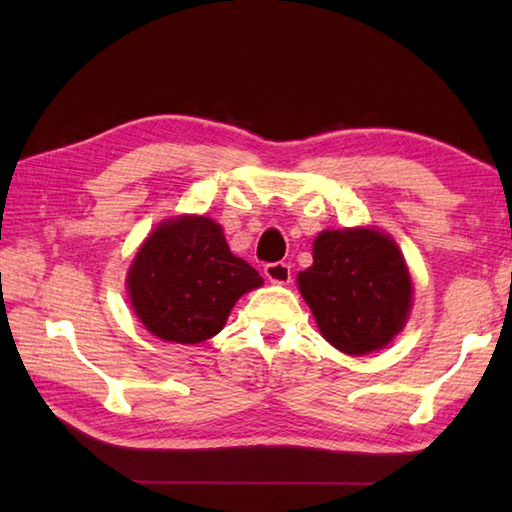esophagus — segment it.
<instances>
[{
	"instance_id": "esophagus-1",
	"label": "esophagus",
	"mask_w": 512,
	"mask_h": 512,
	"mask_svg": "<svg viewBox=\"0 0 512 512\" xmlns=\"http://www.w3.org/2000/svg\"><path fill=\"white\" fill-rule=\"evenodd\" d=\"M264 275L266 279L273 281V284H290V266L284 262H275V264H266L264 266Z\"/></svg>"
}]
</instances>
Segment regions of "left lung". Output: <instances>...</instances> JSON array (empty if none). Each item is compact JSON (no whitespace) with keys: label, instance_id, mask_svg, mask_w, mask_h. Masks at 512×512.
I'll use <instances>...</instances> for the list:
<instances>
[{"label":"left lung","instance_id":"1","mask_svg":"<svg viewBox=\"0 0 512 512\" xmlns=\"http://www.w3.org/2000/svg\"><path fill=\"white\" fill-rule=\"evenodd\" d=\"M312 266L297 275L323 339L361 356L389 345L411 312V275L394 239L378 228L321 231Z\"/></svg>","mask_w":512,"mask_h":512}]
</instances>
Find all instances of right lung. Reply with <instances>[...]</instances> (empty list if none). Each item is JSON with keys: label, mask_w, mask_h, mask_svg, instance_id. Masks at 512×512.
Instances as JSON below:
<instances>
[{"label": "right lung", "mask_w": 512, "mask_h": 512, "mask_svg": "<svg viewBox=\"0 0 512 512\" xmlns=\"http://www.w3.org/2000/svg\"><path fill=\"white\" fill-rule=\"evenodd\" d=\"M264 284L235 257L222 226L206 215H178L154 228L127 273L136 317L162 341L193 345L224 328L237 299Z\"/></svg>", "instance_id": "add662e5"}]
</instances>
